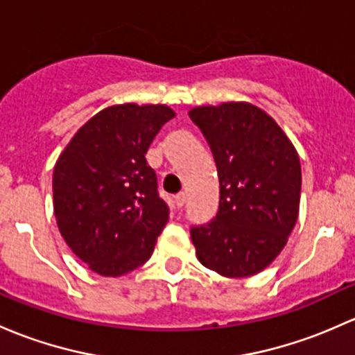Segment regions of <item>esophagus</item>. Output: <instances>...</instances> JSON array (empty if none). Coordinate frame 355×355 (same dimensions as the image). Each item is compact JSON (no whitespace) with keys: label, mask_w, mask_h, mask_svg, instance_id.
Returning a JSON list of instances; mask_svg holds the SVG:
<instances>
[{"label":"esophagus","mask_w":355,"mask_h":355,"mask_svg":"<svg viewBox=\"0 0 355 355\" xmlns=\"http://www.w3.org/2000/svg\"><path fill=\"white\" fill-rule=\"evenodd\" d=\"M185 200H187V197H185V193L182 192V193H177V196H175L173 202H175V206L180 209V207L185 206Z\"/></svg>","instance_id":"obj_1"}]
</instances>
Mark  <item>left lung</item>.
<instances>
[{"mask_svg": "<svg viewBox=\"0 0 355 355\" xmlns=\"http://www.w3.org/2000/svg\"><path fill=\"white\" fill-rule=\"evenodd\" d=\"M206 136L219 175V211L190 238L204 267L250 277L270 266L300 214L301 163L287 134L248 102L189 112Z\"/></svg>", "mask_w": 355, "mask_h": 355, "instance_id": "obj_1", "label": "left lung"}]
</instances>
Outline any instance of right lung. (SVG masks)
I'll list each match as a JSON object with an SVG mask.
<instances>
[{
    "label": "right lung",
    "mask_w": 355,
    "mask_h": 355,
    "mask_svg": "<svg viewBox=\"0 0 355 355\" xmlns=\"http://www.w3.org/2000/svg\"><path fill=\"white\" fill-rule=\"evenodd\" d=\"M175 117L168 105H112L93 115L62 149L52 175L61 236L89 270L119 277L151 257L168 221L149 144Z\"/></svg>",
    "instance_id": "obj_1"
}]
</instances>
